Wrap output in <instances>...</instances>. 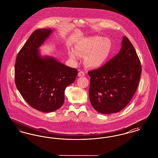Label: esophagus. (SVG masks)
Returning <instances> with one entry per match:
<instances>
[{"label":"esophagus","instance_id":"1","mask_svg":"<svg viewBox=\"0 0 158 158\" xmlns=\"http://www.w3.org/2000/svg\"><path fill=\"white\" fill-rule=\"evenodd\" d=\"M85 75V72H84V71H83V70H81L79 72V73H78V76H84Z\"/></svg>","mask_w":158,"mask_h":158}]
</instances>
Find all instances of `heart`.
Segmentation results:
<instances>
[{"label": "heart", "mask_w": 158, "mask_h": 158, "mask_svg": "<svg viewBox=\"0 0 158 158\" xmlns=\"http://www.w3.org/2000/svg\"><path fill=\"white\" fill-rule=\"evenodd\" d=\"M113 49L111 41L107 38L94 36L79 41L75 45V50H70L69 56L77 60L79 56H85V64L92 68L102 66L110 57Z\"/></svg>", "instance_id": "b5f03b06"}]
</instances>
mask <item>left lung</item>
<instances>
[{
    "instance_id": "1",
    "label": "left lung",
    "mask_w": 158,
    "mask_h": 158,
    "mask_svg": "<svg viewBox=\"0 0 158 158\" xmlns=\"http://www.w3.org/2000/svg\"><path fill=\"white\" fill-rule=\"evenodd\" d=\"M120 52L104 66L88 72L89 99L99 113L108 114L124 108L137 90L142 66L131 43L124 36Z\"/></svg>"
}]
</instances>
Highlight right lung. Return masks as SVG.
Segmentation results:
<instances>
[{
    "label": "right lung",
    "mask_w": 158,
    "mask_h": 158,
    "mask_svg": "<svg viewBox=\"0 0 158 158\" xmlns=\"http://www.w3.org/2000/svg\"><path fill=\"white\" fill-rule=\"evenodd\" d=\"M52 32L51 29L33 32L18 54L15 64L17 89L31 106L45 113L62 106L64 90L75 82L78 72L54 57L40 56L38 48Z\"/></svg>",
    "instance_id": "obj_1"
}]
</instances>
